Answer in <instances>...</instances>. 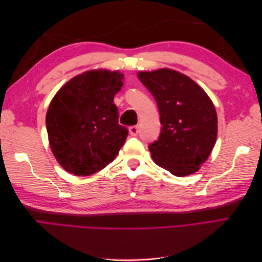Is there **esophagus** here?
Instances as JSON below:
<instances>
[{
    "mask_svg": "<svg viewBox=\"0 0 262 262\" xmlns=\"http://www.w3.org/2000/svg\"><path fill=\"white\" fill-rule=\"evenodd\" d=\"M129 132L132 137H137L139 134V125H132L129 128Z\"/></svg>",
    "mask_w": 262,
    "mask_h": 262,
    "instance_id": "34e87169",
    "label": "esophagus"
}]
</instances>
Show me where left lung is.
<instances>
[{"instance_id":"8db88e82","label":"left lung","mask_w":262,"mask_h":262,"mask_svg":"<svg viewBox=\"0 0 262 262\" xmlns=\"http://www.w3.org/2000/svg\"><path fill=\"white\" fill-rule=\"evenodd\" d=\"M161 116L158 139L148 145L154 162L177 177L199 170L216 142L217 116L212 100L187 75L170 69L139 72Z\"/></svg>"}]
</instances>
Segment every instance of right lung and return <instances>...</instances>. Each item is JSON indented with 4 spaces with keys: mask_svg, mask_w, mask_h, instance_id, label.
<instances>
[{
    "mask_svg": "<svg viewBox=\"0 0 262 262\" xmlns=\"http://www.w3.org/2000/svg\"><path fill=\"white\" fill-rule=\"evenodd\" d=\"M118 71L92 70L70 80L55 94L46 116L54 157L67 171L90 176L118 155L128 129L118 123L115 95L123 85Z\"/></svg>",
    "mask_w": 262,
    "mask_h": 262,
    "instance_id": "1",
    "label": "right lung"
}]
</instances>
